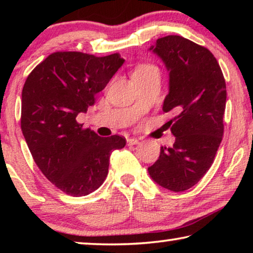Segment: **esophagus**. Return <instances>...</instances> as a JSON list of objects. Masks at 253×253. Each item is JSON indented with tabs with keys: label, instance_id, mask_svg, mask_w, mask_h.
<instances>
[{
	"label": "esophagus",
	"instance_id": "34e87169",
	"mask_svg": "<svg viewBox=\"0 0 253 253\" xmlns=\"http://www.w3.org/2000/svg\"><path fill=\"white\" fill-rule=\"evenodd\" d=\"M126 144H127V146H132V145L139 144V140H138L137 138H127Z\"/></svg>",
	"mask_w": 253,
	"mask_h": 253
}]
</instances>
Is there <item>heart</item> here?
I'll return each instance as SVG.
<instances>
[{
  "instance_id": "1",
  "label": "heart",
  "mask_w": 253,
  "mask_h": 253,
  "mask_svg": "<svg viewBox=\"0 0 253 253\" xmlns=\"http://www.w3.org/2000/svg\"><path fill=\"white\" fill-rule=\"evenodd\" d=\"M148 74H159V70L157 67L152 64H143L134 69L132 72V76H141V75H148Z\"/></svg>"
}]
</instances>
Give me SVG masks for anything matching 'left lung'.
Instances as JSON below:
<instances>
[{"mask_svg": "<svg viewBox=\"0 0 253 253\" xmlns=\"http://www.w3.org/2000/svg\"><path fill=\"white\" fill-rule=\"evenodd\" d=\"M150 50L169 71V93L162 110L178 115L168 122L174 145L161 146L148 174L162 188L185 191L211 168L222 140L226 82L214 55L185 38H160Z\"/></svg>", "mask_w": 253, "mask_h": 253, "instance_id": "left-lung-1", "label": "left lung"}]
</instances>
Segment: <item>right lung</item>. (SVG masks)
Returning <instances> with one entry per match:
<instances>
[{"instance_id": "right-lung-1", "label": "right lung", "mask_w": 253, "mask_h": 253, "mask_svg": "<svg viewBox=\"0 0 253 253\" xmlns=\"http://www.w3.org/2000/svg\"><path fill=\"white\" fill-rule=\"evenodd\" d=\"M123 63L117 53L96 57L56 51L38 64L24 84V138L42 174L69 196L95 191L108 174L112 152L126 146V138L99 137L76 120L94 105L96 93Z\"/></svg>"}]
</instances>
